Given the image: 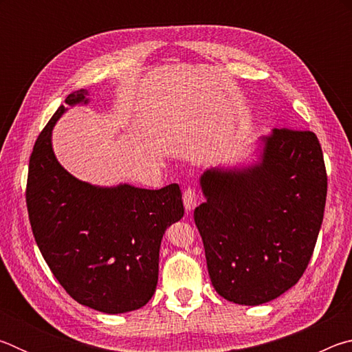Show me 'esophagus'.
<instances>
[{
  "label": "esophagus",
  "mask_w": 352,
  "mask_h": 352,
  "mask_svg": "<svg viewBox=\"0 0 352 352\" xmlns=\"http://www.w3.org/2000/svg\"><path fill=\"white\" fill-rule=\"evenodd\" d=\"M197 200H199V195L194 189H190V188L184 189L183 204H184V208H186V211H192L194 208L197 206Z\"/></svg>",
  "instance_id": "1"
}]
</instances>
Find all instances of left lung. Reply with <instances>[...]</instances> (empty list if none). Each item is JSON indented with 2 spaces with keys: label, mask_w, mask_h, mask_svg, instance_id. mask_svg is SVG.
I'll return each instance as SVG.
<instances>
[{
  "label": "left lung",
  "mask_w": 352,
  "mask_h": 352,
  "mask_svg": "<svg viewBox=\"0 0 352 352\" xmlns=\"http://www.w3.org/2000/svg\"><path fill=\"white\" fill-rule=\"evenodd\" d=\"M262 140L258 164L204 172L206 201L194 211L214 289L245 306L275 300L300 281L327 194L317 135L275 129Z\"/></svg>",
  "instance_id": "obj_1"
}]
</instances>
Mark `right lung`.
Here are the masks:
<instances>
[{
  "mask_svg": "<svg viewBox=\"0 0 352 352\" xmlns=\"http://www.w3.org/2000/svg\"><path fill=\"white\" fill-rule=\"evenodd\" d=\"M87 96L77 90L65 104H87ZM65 111L58 107L29 158L26 205L35 242L77 302L105 314L136 311L157 289L164 231L184 214L180 186L99 188L77 180L51 144L52 127Z\"/></svg>",
  "mask_w": 352,
  "mask_h": 352,
  "instance_id": "1",
  "label": "right lung"
}]
</instances>
